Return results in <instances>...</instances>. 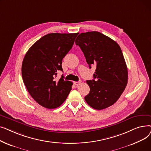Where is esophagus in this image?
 <instances>
[{
  "label": "esophagus",
  "instance_id": "obj_1",
  "mask_svg": "<svg viewBox=\"0 0 151 151\" xmlns=\"http://www.w3.org/2000/svg\"><path fill=\"white\" fill-rule=\"evenodd\" d=\"M81 83V81H78V82H74V84L76 86H78L79 84H80Z\"/></svg>",
  "mask_w": 151,
  "mask_h": 151
}]
</instances>
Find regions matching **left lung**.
<instances>
[{
  "label": "left lung",
  "instance_id": "obj_1",
  "mask_svg": "<svg viewBox=\"0 0 151 151\" xmlns=\"http://www.w3.org/2000/svg\"><path fill=\"white\" fill-rule=\"evenodd\" d=\"M75 43L80 47L89 67L96 66L94 79L86 81L90 87L84 97L87 104L98 110L113 105L128 81L127 67L119 45L97 31L80 34Z\"/></svg>",
  "mask_w": 151,
  "mask_h": 151
}]
</instances>
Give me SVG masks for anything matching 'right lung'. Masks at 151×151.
I'll use <instances>...</instances> for the list:
<instances>
[{
    "label": "right lung",
    "mask_w": 151,
    "mask_h": 151,
    "mask_svg": "<svg viewBox=\"0 0 151 151\" xmlns=\"http://www.w3.org/2000/svg\"><path fill=\"white\" fill-rule=\"evenodd\" d=\"M78 33L48 34L40 38L26 52L22 63L23 82L31 96L48 109L60 106L71 90L73 83L55 79L63 71L62 59L71 49Z\"/></svg>",
    "instance_id": "right-lung-1"
}]
</instances>
